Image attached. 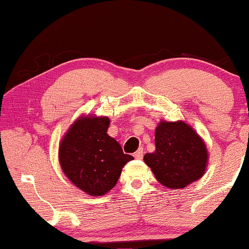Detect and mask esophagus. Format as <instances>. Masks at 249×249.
Segmentation results:
<instances>
[{"mask_svg": "<svg viewBox=\"0 0 249 249\" xmlns=\"http://www.w3.org/2000/svg\"><path fill=\"white\" fill-rule=\"evenodd\" d=\"M142 154H144V150H142V148L141 147V148H138V150H137L136 152L133 153V156H134V158H136V159H142Z\"/></svg>", "mask_w": 249, "mask_h": 249, "instance_id": "esophagus-1", "label": "esophagus"}]
</instances>
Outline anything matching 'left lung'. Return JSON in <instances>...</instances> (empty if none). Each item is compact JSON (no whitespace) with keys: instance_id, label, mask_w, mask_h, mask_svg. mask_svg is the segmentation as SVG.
<instances>
[{"instance_id":"1","label":"left lung","mask_w":249,"mask_h":249,"mask_svg":"<svg viewBox=\"0 0 249 249\" xmlns=\"http://www.w3.org/2000/svg\"><path fill=\"white\" fill-rule=\"evenodd\" d=\"M156 150L144 156L156 179L171 190L196 181L206 172L208 151L204 139L184 121H161L154 133Z\"/></svg>"}]
</instances>
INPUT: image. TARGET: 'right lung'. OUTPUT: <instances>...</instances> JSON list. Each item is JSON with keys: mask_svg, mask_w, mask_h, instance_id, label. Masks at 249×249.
Segmentation results:
<instances>
[{"mask_svg": "<svg viewBox=\"0 0 249 249\" xmlns=\"http://www.w3.org/2000/svg\"><path fill=\"white\" fill-rule=\"evenodd\" d=\"M107 116L76 119L59 142L58 160L67 178L89 196H102L116 186L123 167L133 157L107 134Z\"/></svg>", "mask_w": 249, "mask_h": 249, "instance_id": "1", "label": "right lung"}]
</instances>
